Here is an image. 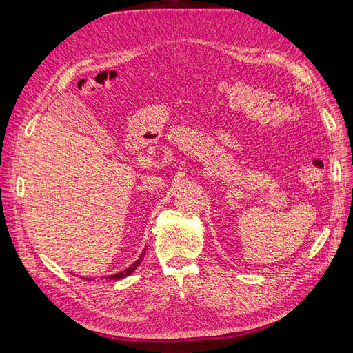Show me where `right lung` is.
<instances>
[{"label":"right lung","instance_id":"obj_1","mask_svg":"<svg viewBox=\"0 0 353 353\" xmlns=\"http://www.w3.org/2000/svg\"><path fill=\"white\" fill-rule=\"evenodd\" d=\"M144 254H145V252H142L141 253V256L133 262V264L130 265V267H127L125 270H123V272H119V273H115V274H110V276H106V279H114V281H119V279H123V277H127V276H130L134 270H137V267H139V264H141V261L144 259ZM85 281H94L92 277H83Z\"/></svg>","mask_w":353,"mask_h":353}]
</instances>
